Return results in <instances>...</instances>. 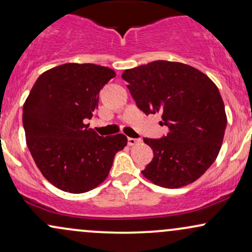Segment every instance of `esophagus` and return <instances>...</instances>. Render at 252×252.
Instances as JSON below:
<instances>
[{"instance_id":"1","label":"esophagus","mask_w":252,"mask_h":252,"mask_svg":"<svg viewBox=\"0 0 252 252\" xmlns=\"http://www.w3.org/2000/svg\"><path fill=\"white\" fill-rule=\"evenodd\" d=\"M138 142H141V139L131 138V137L128 138V144H129V145H135V144H137Z\"/></svg>"}]
</instances>
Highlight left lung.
<instances>
[{
    "label": "left lung",
    "instance_id": "1",
    "mask_svg": "<svg viewBox=\"0 0 252 252\" xmlns=\"http://www.w3.org/2000/svg\"><path fill=\"white\" fill-rule=\"evenodd\" d=\"M122 78L144 114L162 115L165 137L143 138L154 158L142 175L156 186L177 189L198 180L216 160L226 114L216 84L191 65L154 61L126 69Z\"/></svg>",
    "mask_w": 252,
    "mask_h": 252
}]
</instances>
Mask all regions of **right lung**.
I'll use <instances>...</instances> for the list:
<instances>
[{"mask_svg": "<svg viewBox=\"0 0 252 252\" xmlns=\"http://www.w3.org/2000/svg\"><path fill=\"white\" fill-rule=\"evenodd\" d=\"M116 76L93 63H65L39 75L23 104L26 141L48 182L70 193L93 190L108 177L114 157L126 145L122 134L101 137L86 120L99 92Z\"/></svg>", "mask_w": 252, "mask_h": 252, "instance_id": "add662e5", "label": "right lung"}]
</instances>
